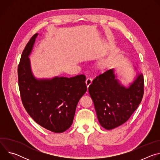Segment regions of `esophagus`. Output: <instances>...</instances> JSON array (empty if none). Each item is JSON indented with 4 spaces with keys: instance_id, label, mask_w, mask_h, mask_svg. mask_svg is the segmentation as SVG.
Instances as JSON below:
<instances>
[{
    "instance_id": "34e87169",
    "label": "esophagus",
    "mask_w": 160,
    "mask_h": 160,
    "mask_svg": "<svg viewBox=\"0 0 160 160\" xmlns=\"http://www.w3.org/2000/svg\"><path fill=\"white\" fill-rule=\"evenodd\" d=\"M91 83H92V80H91V78H87L86 79V81H85V84H86L87 88H88L89 85H90Z\"/></svg>"
}]
</instances>
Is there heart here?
<instances>
[{
	"label": "heart",
	"mask_w": 160,
	"mask_h": 160,
	"mask_svg": "<svg viewBox=\"0 0 160 160\" xmlns=\"http://www.w3.org/2000/svg\"><path fill=\"white\" fill-rule=\"evenodd\" d=\"M112 63V59L111 58H107L104 60H102L99 63V67L101 69H106V68H109Z\"/></svg>",
	"instance_id": "b5f03b06"
}]
</instances>
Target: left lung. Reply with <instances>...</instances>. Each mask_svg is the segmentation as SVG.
Wrapping results in <instances>:
<instances>
[{
	"label": "left lung",
	"mask_w": 160,
	"mask_h": 160,
	"mask_svg": "<svg viewBox=\"0 0 160 160\" xmlns=\"http://www.w3.org/2000/svg\"><path fill=\"white\" fill-rule=\"evenodd\" d=\"M112 69L98 75L88 87L97 117L106 130L125 123L138 108L144 95V78L139 75L128 88L121 85Z\"/></svg>",
	"instance_id": "8db88e82"
}]
</instances>
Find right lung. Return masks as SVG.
Listing matches in <instances>:
<instances>
[{"label":"right lung","mask_w":160,"mask_h":160,"mask_svg":"<svg viewBox=\"0 0 160 160\" xmlns=\"http://www.w3.org/2000/svg\"><path fill=\"white\" fill-rule=\"evenodd\" d=\"M37 35L35 33L27 43L18 64L21 99L36 123L51 132L62 133L72 125L77 104L87 91L85 76L35 79L31 72L28 56Z\"/></svg>","instance_id":"right-lung-1"}]
</instances>
